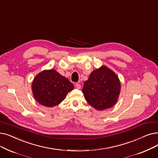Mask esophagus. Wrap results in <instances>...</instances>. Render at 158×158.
I'll return each mask as SVG.
<instances>
[{
	"label": "esophagus",
	"instance_id": "34e87169",
	"mask_svg": "<svg viewBox=\"0 0 158 158\" xmlns=\"http://www.w3.org/2000/svg\"><path fill=\"white\" fill-rule=\"evenodd\" d=\"M75 87L76 88H77V89H80L81 87V85L79 84V83H75Z\"/></svg>",
	"mask_w": 158,
	"mask_h": 158
}]
</instances>
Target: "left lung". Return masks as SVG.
<instances>
[{
	"label": "left lung",
	"instance_id": "8db88e82",
	"mask_svg": "<svg viewBox=\"0 0 158 158\" xmlns=\"http://www.w3.org/2000/svg\"><path fill=\"white\" fill-rule=\"evenodd\" d=\"M120 90L118 75L106 66H102L90 73L84 83L83 93L89 105L98 110H103L115 104Z\"/></svg>",
	"mask_w": 158,
	"mask_h": 158
}]
</instances>
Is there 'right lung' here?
<instances>
[{
    "label": "right lung",
    "mask_w": 158,
    "mask_h": 158,
    "mask_svg": "<svg viewBox=\"0 0 158 158\" xmlns=\"http://www.w3.org/2000/svg\"><path fill=\"white\" fill-rule=\"evenodd\" d=\"M32 92L35 100L44 106L59 105L73 89L67 78L55 70H44L36 75L32 82Z\"/></svg>",
    "instance_id": "add662e5"
}]
</instances>
